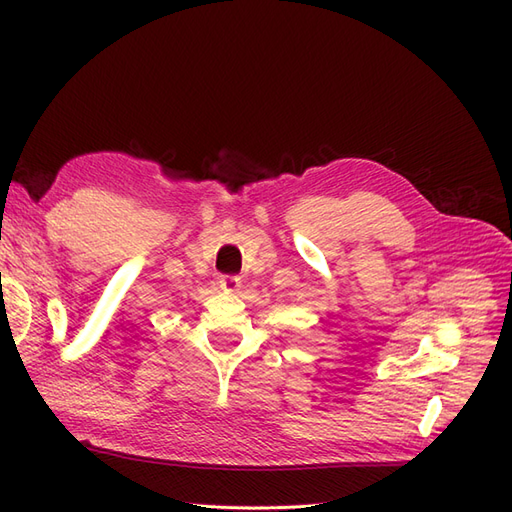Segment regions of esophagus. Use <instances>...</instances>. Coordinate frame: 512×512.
Here are the masks:
<instances>
[{
	"label": "esophagus",
	"instance_id": "obj_1",
	"mask_svg": "<svg viewBox=\"0 0 512 512\" xmlns=\"http://www.w3.org/2000/svg\"><path fill=\"white\" fill-rule=\"evenodd\" d=\"M220 286L224 290H237L239 288V277L237 275H220Z\"/></svg>",
	"mask_w": 512,
	"mask_h": 512
}]
</instances>
